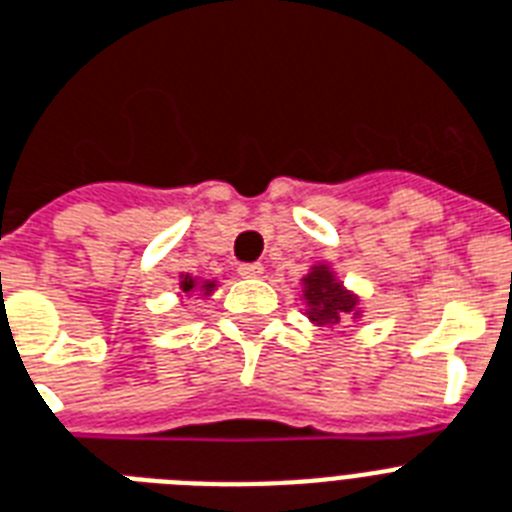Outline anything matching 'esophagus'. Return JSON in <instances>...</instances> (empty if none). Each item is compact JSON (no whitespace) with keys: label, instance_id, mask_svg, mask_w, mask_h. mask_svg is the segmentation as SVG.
I'll list each match as a JSON object with an SVG mask.
<instances>
[{"label":"esophagus","instance_id":"obj_1","mask_svg":"<svg viewBox=\"0 0 512 512\" xmlns=\"http://www.w3.org/2000/svg\"><path fill=\"white\" fill-rule=\"evenodd\" d=\"M239 276H241V279H257V276H263V265H260V263H241L239 265Z\"/></svg>","mask_w":512,"mask_h":512}]
</instances>
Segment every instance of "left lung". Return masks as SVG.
Here are the masks:
<instances>
[{
	"instance_id": "1",
	"label": "left lung",
	"mask_w": 512,
	"mask_h": 512,
	"mask_svg": "<svg viewBox=\"0 0 512 512\" xmlns=\"http://www.w3.org/2000/svg\"><path fill=\"white\" fill-rule=\"evenodd\" d=\"M305 289L303 297L308 303V319L316 324H337V321L358 313V297L350 295L348 289H342L340 281L335 279V273L329 271L327 265H313L311 273L303 279Z\"/></svg>"
}]
</instances>
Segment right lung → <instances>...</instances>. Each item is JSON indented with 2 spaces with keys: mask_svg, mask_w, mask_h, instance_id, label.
<instances>
[{
  "mask_svg": "<svg viewBox=\"0 0 512 512\" xmlns=\"http://www.w3.org/2000/svg\"><path fill=\"white\" fill-rule=\"evenodd\" d=\"M180 289H183V292H201V295L207 297V295H212L215 281H196V279H191V276H183V279H180Z\"/></svg>",
  "mask_w": 512,
  "mask_h": 512,
  "instance_id": "obj_1",
  "label": "right lung"
}]
</instances>
